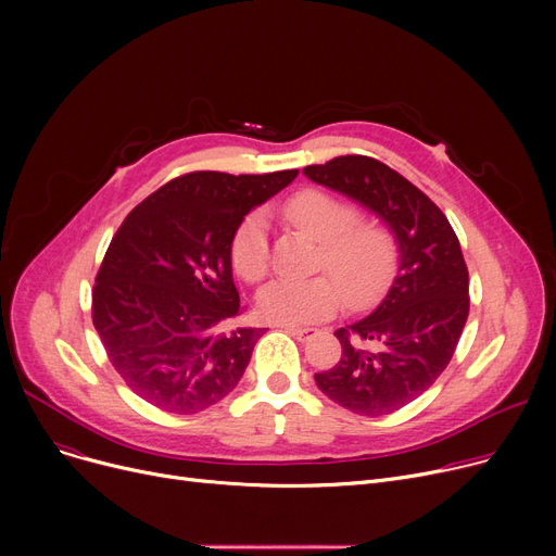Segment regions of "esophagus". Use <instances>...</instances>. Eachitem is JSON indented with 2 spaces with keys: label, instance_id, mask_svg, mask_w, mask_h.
I'll return each mask as SVG.
<instances>
[{
  "label": "esophagus",
  "instance_id": "esophagus-1",
  "mask_svg": "<svg viewBox=\"0 0 556 556\" xmlns=\"http://www.w3.org/2000/svg\"><path fill=\"white\" fill-rule=\"evenodd\" d=\"M286 333H290V336H295L300 342H306V340H311V338H315L317 336V329H311V327H290V325H279Z\"/></svg>",
  "mask_w": 556,
  "mask_h": 556
}]
</instances>
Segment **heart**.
Segmentation results:
<instances>
[{"mask_svg": "<svg viewBox=\"0 0 556 556\" xmlns=\"http://www.w3.org/2000/svg\"><path fill=\"white\" fill-rule=\"evenodd\" d=\"M283 216L323 243L317 268L333 277L349 306L367 304L383 288L394 266L392 237L383 227L358 223V212L352 204L331 193L308 189L286 202ZM229 254L233 270L245 281H258L268 273L266 216L252 212L239 223ZM336 285L327 277L277 279L258 290L256 308L263 319L275 325H311L336 313L340 304Z\"/></svg>", "mask_w": 556, "mask_h": 556, "instance_id": "obj_1", "label": "heart"}]
</instances>
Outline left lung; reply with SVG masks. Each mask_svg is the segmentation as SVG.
Instances as JSON below:
<instances>
[{"mask_svg": "<svg viewBox=\"0 0 556 556\" xmlns=\"http://www.w3.org/2000/svg\"><path fill=\"white\" fill-rule=\"evenodd\" d=\"M304 175L381 218L399 250L396 277L376 308L338 329L342 356L315 374L331 401L363 417L390 415L419 399L453 358L469 317V270L437 204L388 164L344 155Z\"/></svg>", "mask_w": 556, "mask_h": 556, "instance_id": "8db88e82", "label": "left lung"}]
</instances>
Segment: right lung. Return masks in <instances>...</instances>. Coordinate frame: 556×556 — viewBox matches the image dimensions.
I'll use <instances>...</instances> for the list:
<instances>
[{"instance_id": "add662e5", "label": "right lung", "mask_w": 556, "mask_h": 556, "mask_svg": "<svg viewBox=\"0 0 556 556\" xmlns=\"http://www.w3.org/2000/svg\"><path fill=\"white\" fill-rule=\"evenodd\" d=\"M187 173L126 216L92 293L94 329L112 367L143 401L193 415L239 386L266 329L231 327L241 311L231 279L233 229L298 178Z\"/></svg>"}]
</instances>
